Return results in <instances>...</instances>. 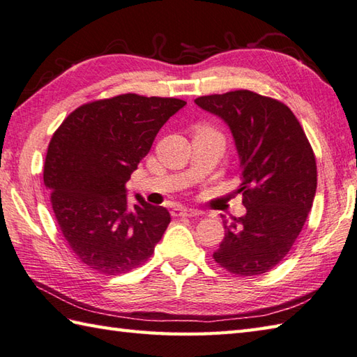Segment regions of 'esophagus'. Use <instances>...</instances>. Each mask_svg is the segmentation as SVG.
<instances>
[{
	"label": "esophagus",
	"instance_id": "obj_1",
	"mask_svg": "<svg viewBox=\"0 0 357 357\" xmlns=\"http://www.w3.org/2000/svg\"><path fill=\"white\" fill-rule=\"evenodd\" d=\"M201 212L195 211V208H187V207H174L172 211L173 216H198Z\"/></svg>",
	"mask_w": 357,
	"mask_h": 357
}]
</instances>
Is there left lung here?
Masks as SVG:
<instances>
[{
    "instance_id": "8db88e82",
    "label": "left lung",
    "mask_w": 357,
    "mask_h": 357,
    "mask_svg": "<svg viewBox=\"0 0 357 357\" xmlns=\"http://www.w3.org/2000/svg\"><path fill=\"white\" fill-rule=\"evenodd\" d=\"M195 103L225 122L238 153L246 213L225 222L215 261L243 277L280 263L302 232L317 188L316 158L303 128L282 102L252 91L198 97Z\"/></svg>"
}]
</instances>
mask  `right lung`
<instances>
[{"mask_svg":"<svg viewBox=\"0 0 357 357\" xmlns=\"http://www.w3.org/2000/svg\"><path fill=\"white\" fill-rule=\"evenodd\" d=\"M185 102L122 94L83 105L54 132L43 181L69 248L86 266L117 275L150 258L170 222L165 207L127 183L158 131Z\"/></svg>","mask_w":357,"mask_h":357,"instance_id":"1","label":"right lung"}]
</instances>
